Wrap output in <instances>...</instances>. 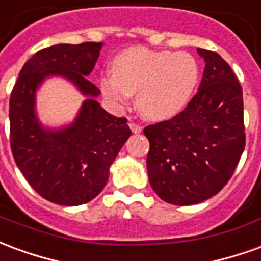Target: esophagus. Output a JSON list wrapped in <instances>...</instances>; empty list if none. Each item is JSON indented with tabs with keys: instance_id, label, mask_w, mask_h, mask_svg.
Listing matches in <instances>:
<instances>
[{
	"instance_id": "34e87169",
	"label": "esophagus",
	"mask_w": 261,
	"mask_h": 261,
	"mask_svg": "<svg viewBox=\"0 0 261 261\" xmlns=\"http://www.w3.org/2000/svg\"><path fill=\"white\" fill-rule=\"evenodd\" d=\"M130 128L131 131L134 133V134H140L142 131V127L140 124H137V123H130Z\"/></svg>"
}]
</instances>
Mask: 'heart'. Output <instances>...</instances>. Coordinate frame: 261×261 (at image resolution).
<instances>
[{"instance_id":"b5f03b06","label":"heart","mask_w":261,"mask_h":261,"mask_svg":"<svg viewBox=\"0 0 261 261\" xmlns=\"http://www.w3.org/2000/svg\"><path fill=\"white\" fill-rule=\"evenodd\" d=\"M114 74L100 76L105 96L123 105L136 95L138 112L148 120H168L192 100L200 81V65L192 54L130 48L116 57Z\"/></svg>"}]
</instances>
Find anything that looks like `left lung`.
Returning <instances> with one entry per match:
<instances>
[{
    "mask_svg": "<svg viewBox=\"0 0 261 261\" xmlns=\"http://www.w3.org/2000/svg\"><path fill=\"white\" fill-rule=\"evenodd\" d=\"M197 53L205 61L198 92L175 117L144 128L151 187L175 205L205 201L221 192L246 142L239 81L218 53Z\"/></svg>",
    "mask_w": 261,
    "mask_h": 261,
    "instance_id": "obj_1",
    "label": "left lung"
}]
</instances>
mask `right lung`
I'll use <instances>...</instances> for the list:
<instances>
[{
    "mask_svg": "<svg viewBox=\"0 0 261 261\" xmlns=\"http://www.w3.org/2000/svg\"><path fill=\"white\" fill-rule=\"evenodd\" d=\"M103 43L56 44L33 54L20 69L9 99L11 149L28 183L60 205H81L102 192L110 165L131 136L127 119L108 113L97 102L99 88L88 81ZM59 74L87 99L71 125L44 129L36 116V92Z\"/></svg>",
    "mask_w": 261,
    "mask_h": 261,
    "instance_id": "obj_1",
    "label": "right lung"
}]
</instances>
